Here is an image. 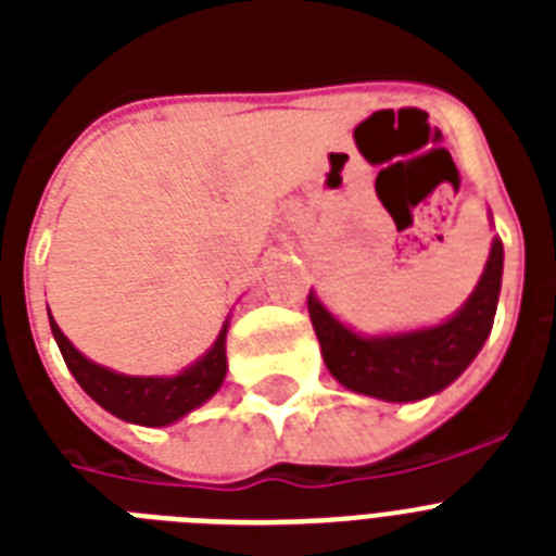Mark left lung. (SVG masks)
Returning <instances> with one entry per match:
<instances>
[{"mask_svg": "<svg viewBox=\"0 0 556 556\" xmlns=\"http://www.w3.org/2000/svg\"><path fill=\"white\" fill-rule=\"evenodd\" d=\"M501 275L504 244L498 236H493L484 273L459 312L451 314L440 326L378 337L353 331L317 301V294L308 292V317L320 339L328 372L348 390L390 404L424 401L445 390L468 370L493 331Z\"/></svg>", "mask_w": 556, "mask_h": 556, "instance_id": "left-lung-1", "label": "left lung"}]
</instances>
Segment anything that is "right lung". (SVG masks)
I'll return each instance as SVG.
<instances>
[{
	"mask_svg": "<svg viewBox=\"0 0 556 556\" xmlns=\"http://www.w3.org/2000/svg\"><path fill=\"white\" fill-rule=\"evenodd\" d=\"M49 328L61 348L63 362L77 378V384L86 390V395L94 397L102 409L122 417L127 424L150 426V429L175 424L191 409L203 406L223 387L225 372H228V356H225L228 320L223 323V331L217 333L214 345L178 376H125V372L108 370L83 356L68 342L66 333L52 320V314H49Z\"/></svg>",
	"mask_w": 556,
	"mask_h": 556,
	"instance_id": "obj_1",
	"label": "right lung"
}]
</instances>
